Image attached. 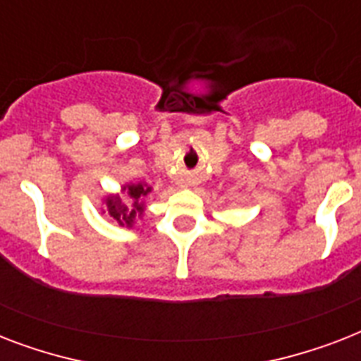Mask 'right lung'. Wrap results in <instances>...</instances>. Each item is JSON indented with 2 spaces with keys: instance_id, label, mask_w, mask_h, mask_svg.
I'll return each instance as SVG.
<instances>
[{
  "instance_id": "1",
  "label": "right lung",
  "mask_w": 361,
  "mask_h": 361,
  "mask_svg": "<svg viewBox=\"0 0 361 361\" xmlns=\"http://www.w3.org/2000/svg\"><path fill=\"white\" fill-rule=\"evenodd\" d=\"M123 191L127 192V197L133 200V204H130V206H125V204L121 202L120 197H109L106 198V209H109L110 217L118 221L121 226H133V223L144 214L142 197H146L147 192L152 191V187L142 185V183H133V185H125Z\"/></svg>"
}]
</instances>
